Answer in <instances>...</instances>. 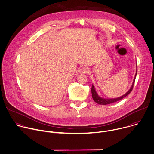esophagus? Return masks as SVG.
<instances>
[{
	"mask_svg": "<svg viewBox=\"0 0 154 154\" xmlns=\"http://www.w3.org/2000/svg\"><path fill=\"white\" fill-rule=\"evenodd\" d=\"M88 69L86 67H82L80 69V72L82 74H86L88 73Z\"/></svg>",
	"mask_w": 154,
	"mask_h": 154,
	"instance_id": "obj_1",
	"label": "esophagus"
}]
</instances>
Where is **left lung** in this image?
Segmentation results:
<instances>
[{"label":"left lung","instance_id":"obj_1","mask_svg":"<svg viewBox=\"0 0 154 154\" xmlns=\"http://www.w3.org/2000/svg\"><path fill=\"white\" fill-rule=\"evenodd\" d=\"M137 67L136 66V75H135L134 79L132 86H131L130 89H129V91L127 92H126L124 95H123L122 96H121L120 97H118V98H104L100 97L98 95L97 92H96L94 85H92V89H91V92H92V98H93L94 101L95 103H97V104H100V105H107V104H112V103H115V102H117L118 101H120V100H122L123 98H124L125 97H127L132 91L133 88V86H134V82H135V79H136V75H137Z\"/></svg>","mask_w":154,"mask_h":154}]
</instances>
